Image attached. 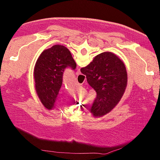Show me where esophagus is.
Masks as SVG:
<instances>
[{"label": "esophagus", "instance_id": "34e87169", "mask_svg": "<svg viewBox=\"0 0 160 160\" xmlns=\"http://www.w3.org/2000/svg\"><path fill=\"white\" fill-rule=\"evenodd\" d=\"M80 74H81L80 69H77V71H76V75H80Z\"/></svg>", "mask_w": 160, "mask_h": 160}]
</instances>
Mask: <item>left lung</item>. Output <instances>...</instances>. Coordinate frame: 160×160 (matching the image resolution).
Segmentation results:
<instances>
[{
    "label": "left lung",
    "mask_w": 160,
    "mask_h": 160,
    "mask_svg": "<svg viewBox=\"0 0 160 160\" xmlns=\"http://www.w3.org/2000/svg\"><path fill=\"white\" fill-rule=\"evenodd\" d=\"M76 66L69 50L63 45L52 46L38 57L34 70L35 89L41 103L47 109L55 108L65 69L75 70Z\"/></svg>",
    "instance_id": "8db88e82"
}]
</instances>
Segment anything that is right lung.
Wrapping results in <instances>:
<instances>
[{
	"instance_id": "obj_1",
	"label": "right lung",
	"mask_w": 160,
	"mask_h": 160,
	"mask_svg": "<svg viewBox=\"0 0 160 160\" xmlns=\"http://www.w3.org/2000/svg\"><path fill=\"white\" fill-rule=\"evenodd\" d=\"M81 72L86 75L88 83L97 93L91 112L95 117L110 112L122 99L127 86L123 62L113 52H105L97 55Z\"/></svg>"
}]
</instances>
